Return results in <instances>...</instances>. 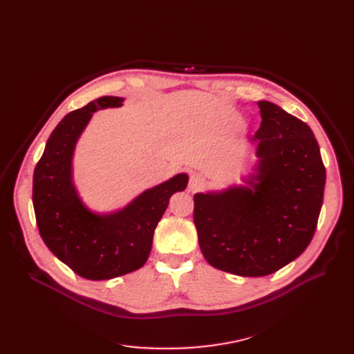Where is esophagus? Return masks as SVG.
<instances>
[{
  "mask_svg": "<svg viewBox=\"0 0 354 354\" xmlns=\"http://www.w3.org/2000/svg\"><path fill=\"white\" fill-rule=\"evenodd\" d=\"M205 183H207V180H205V178H203L201 174H194L192 176H191V179H189V191L191 192H198V191H201L203 187H205Z\"/></svg>",
  "mask_w": 354,
  "mask_h": 354,
  "instance_id": "obj_1",
  "label": "esophagus"
}]
</instances>
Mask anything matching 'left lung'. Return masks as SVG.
Returning a JSON list of instances; mask_svg holds the SVG:
<instances>
[{
  "label": "left lung",
  "instance_id": "obj_1",
  "mask_svg": "<svg viewBox=\"0 0 354 354\" xmlns=\"http://www.w3.org/2000/svg\"><path fill=\"white\" fill-rule=\"evenodd\" d=\"M250 138L258 158L250 187L195 194L194 222L207 261L241 277H264L308 247L323 205L326 167L307 123L271 102Z\"/></svg>",
  "mask_w": 354,
  "mask_h": 354
}]
</instances>
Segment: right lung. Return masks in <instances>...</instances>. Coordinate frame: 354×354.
I'll return each mask as SVG.
<instances>
[{"label":"right lung","mask_w":354,"mask_h":354,"mask_svg":"<svg viewBox=\"0 0 354 354\" xmlns=\"http://www.w3.org/2000/svg\"><path fill=\"white\" fill-rule=\"evenodd\" d=\"M122 103V97L103 96L68 113L53 130L32 176V205L44 244L74 272L95 281L145 266L169 198L188 185V175L178 174L110 214L84 205L73 183L74 147L96 110Z\"/></svg>","instance_id":"add662e5"}]
</instances>
